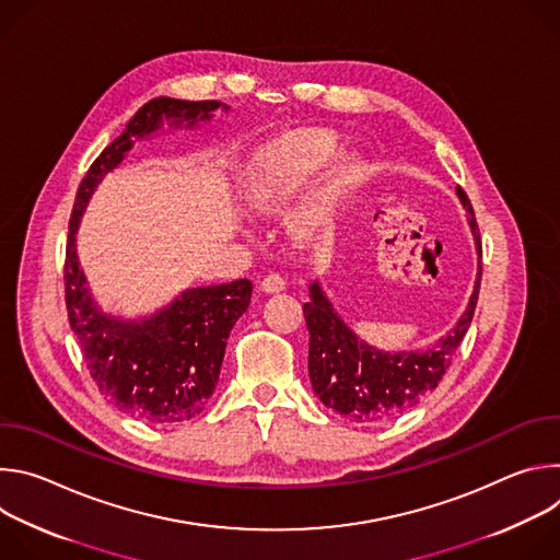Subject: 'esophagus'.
<instances>
[{"mask_svg":"<svg viewBox=\"0 0 560 560\" xmlns=\"http://www.w3.org/2000/svg\"><path fill=\"white\" fill-rule=\"evenodd\" d=\"M261 292H266V294H277V292H281V290H285V281H283V277H279V275H268L264 281H261Z\"/></svg>","mask_w":560,"mask_h":560,"instance_id":"1","label":"esophagus"}]
</instances>
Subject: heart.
Wrapping results in <instances>:
<instances>
[{"label":"heart","mask_w":560,"mask_h":560,"mask_svg":"<svg viewBox=\"0 0 560 560\" xmlns=\"http://www.w3.org/2000/svg\"><path fill=\"white\" fill-rule=\"evenodd\" d=\"M339 139L332 130H294L261 150L242 179V201L250 212L266 214L281 208L310 177L337 152ZM368 173L361 154H343L332 164L292 219V232L310 242L335 223L341 206L361 186Z\"/></svg>","instance_id":"1"}]
</instances>
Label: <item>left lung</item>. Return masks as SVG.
<instances>
[{"label":"left lung","instance_id":"left-lung-1","mask_svg":"<svg viewBox=\"0 0 560 560\" xmlns=\"http://www.w3.org/2000/svg\"><path fill=\"white\" fill-rule=\"evenodd\" d=\"M463 208L469 212V230L478 255V272L465 312L456 326L434 346L412 352H387L365 343L335 310L322 283H310V301L303 303V316L310 332L307 372L314 394L322 404L346 419L363 425L383 423L415 408L430 394L465 337L478 288H481V238L467 195L456 188Z\"/></svg>","mask_w":560,"mask_h":560}]
</instances>
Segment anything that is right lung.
Instances as JSON below:
<instances>
[{"label": "right lung", "mask_w": 560, "mask_h": 560, "mask_svg": "<svg viewBox=\"0 0 560 560\" xmlns=\"http://www.w3.org/2000/svg\"><path fill=\"white\" fill-rule=\"evenodd\" d=\"M221 102L156 97L143 104L126 130L95 159L79 184L63 266L70 328L82 348L91 376L104 398L121 412L152 425L190 421L208 406L217 387L225 341L253 296V283L236 279L219 285L186 288L152 314L124 318L102 310L77 257V230L91 197L135 141L164 128H195L210 121Z\"/></svg>", "instance_id": "1"}]
</instances>
